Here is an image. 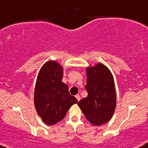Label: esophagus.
Wrapping results in <instances>:
<instances>
[{"instance_id":"esophagus-1","label":"esophagus","mask_w":148,"mask_h":148,"mask_svg":"<svg viewBox=\"0 0 148 148\" xmlns=\"http://www.w3.org/2000/svg\"><path fill=\"white\" fill-rule=\"evenodd\" d=\"M76 98H77V100H78V101H79V100H80V99H81V97H80V95H76Z\"/></svg>"}]
</instances>
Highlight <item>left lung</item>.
Masks as SVG:
<instances>
[{
	"mask_svg": "<svg viewBox=\"0 0 148 148\" xmlns=\"http://www.w3.org/2000/svg\"><path fill=\"white\" fill-rule=\"evenodd\" d=\"M88 96L78 103L86 118L94 126L110 121L116 108V90L112 74L106 66L98 63L86 68Z\"/></svg>",
	"mask_w": 148,
	"mask_h": 148,
	"instance_id": "1",
	"label": "left lung"
}]
</instances>
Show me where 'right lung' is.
Wrapping results in <instances>:
<instances>
[{
    "label": "right lung",
    "instance_id": "right-lung-1",
    "mask_svg": "<svg viewBox=\"0 0 148 148\" xmlns=\"http://www.w3.org/2000/svg\"><path fill=\"white\" fill-rule=\"evenodd\" d=\"M63 68L56 61L50 60L40 68L34 89V105L45 124H56L65 116L71 105L77 103L69 92L67 85L62 82Z\"/></svg>",
    "mask_w": 148,
    "mask_h": 148
}]
</instances>
